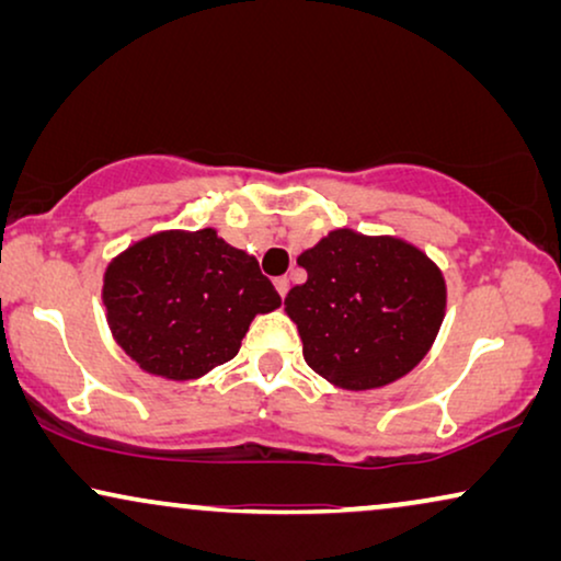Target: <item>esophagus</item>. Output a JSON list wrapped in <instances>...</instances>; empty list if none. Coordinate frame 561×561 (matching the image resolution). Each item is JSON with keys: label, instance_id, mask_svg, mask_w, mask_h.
<instances>
[{"label": "esophagus", "instance_id": "esophagus-1", "mask_svg": "<svg viewBox=\"0 0 561 561\" xmlns=\"http://www.w3.org/2000/svg\"><path fill=\"white\" fill-rule=\"evenodd\" d=\"M273 286H275V290H278L280 298L288 294V278H286V275H280V278H275Z\"/></svg>", "mask_w": 561, "mask_h": 561}]
</instances>
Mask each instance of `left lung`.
Here are the masks:
<instances>
[{
  "label": "left lung",
  "instance_id": "left-lung-1",
  "mask_svg": "<svg viewBox=\"0 0 561 561\" xmlns=\"http://www.w3.org/2000/svg\"><path fill=\"white\" fill-rule=\"evenodd\" d=\"M306 283L286 296L304 359L347 390L382 388L411 373L436 340L447 286L442 271L398 237L334 229L304 250Z\"/></svg>",
  "mask_w": 561,
  "mask_h": 561
}]
</instances>
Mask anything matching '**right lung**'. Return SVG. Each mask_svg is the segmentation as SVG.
Listing matches in <instances>:
<instances>
[{
    "mask_svg": "<svg viewBox=\"0 0 561 561\" xmlns=\"http://www.w3.org/2000/svg\"><path fill=\"white\" fill-rule=\"evenodd\" d=\"M106 321L145 373L194 380L240 352L257 313L280 306L257 260L214 229L160 232L104 273Z\"/></svg>",
    "mask_w": 561,
    "mask_h": 561,
    "instance_id": "right-lung-1",
    "label": "right lung"
}]
</instances>
